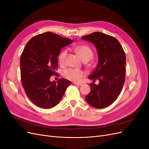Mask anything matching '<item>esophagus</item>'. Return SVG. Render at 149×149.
<instances>
[{
	"label": "esophagus",
	"instance_id": "esophagus-1",
	"mask_svg": "<svg viewBox=\"0 0 149 149\" xmlns=\"http://www.w3.org/2000/svg\"><path fill=\"white\" fill-rule=\"evenodd\" d=\"M73 84H75V85H78V86H81L82 85L81 83H76V82H74Z\"/></svg>",
	"mask_w": 149,
	"mask_h": 149
}]
</instances>
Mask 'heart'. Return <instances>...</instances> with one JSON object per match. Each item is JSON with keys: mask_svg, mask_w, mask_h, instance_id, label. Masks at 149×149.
<instances>
[{"mask_svg": "<svg viewBox=\"0 0 149 149\" xmlns=\"http://www.w3.org/2000/svg\"><path fill=\"white\" fill-rule=\"evenodd\" d=\"M74 52L78 54L79 57L84 61H89L93 56V52L92 49L86 45H81L74 47ZM68 54L67 49H64L60 52L58 56V62L60 65L64 66L66 63V59ZM86 75L85 71L81 70H78L74 68H68L63 72V76L67 79L72 81L78 82L83 77Z\"/></svg>", "mask_w": 149, "mask_h": 149, "instance_id": "1", "label": "heart"}]
</instances>
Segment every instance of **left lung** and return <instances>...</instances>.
Instances as JSON below:
<instances>
[{
	"instance_id": "8db88e82",
	"label": "left lung",
	"mask_w": 149,
	"mask_h": 149,
	"mask_svg": "<svg viewBox=\"0 0 149 149\" xmlns=\"http://www.w3.org/2000/svg\"><path fill=\"white\" fill-rule=\"evenodd\" d=\"M93 43L97 49L98 64L88 77L91 91L85 97L90 105L102 109L113 103L125 82V54L119 41L111 35L94 32L81 38ZM99 80L100 83H93Z\"/></svg>"
}]
</instances>
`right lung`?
Instances as JSON below:
<instances>
[{
	"instance_id": "add662e5",
	"label": "right lung",
	"mask_w": 149,
	"mask_h": 149,
	"mask_svg": "<svg viewBox=\"0 0 149 149\" xmlns=\"http://www.w3.org/2000/svg\"><path fill=\"white\" fill-rule=\"evenodd\" d=\"M73 42L52 32H45L31 38L20 56L21 81L25 92L34 104L43 109L57 105L71 84L69 80L60 78L49 81L57 74V57L61 49Z\"/></svg>"
}]
</instances>
